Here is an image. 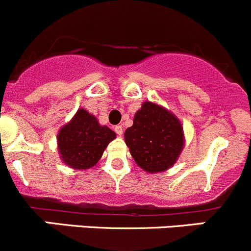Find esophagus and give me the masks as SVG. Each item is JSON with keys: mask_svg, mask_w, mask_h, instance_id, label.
Listing matches in <instances>:
<instances>
[{"mask_svg": "<svg viewBox=\"0 0 251 251\" xmlns=\"http://www.w3.org/2000/svg\"><path fill=\"white\" fill-rule=\"evenodd\" d=\"M115 131L117 133V135H122L123 134V126H115Z\"/></svg>", "mask_w": 251, "mask_h": 251, "instance_id": "1", "label": "esophagus"}]
</instances>
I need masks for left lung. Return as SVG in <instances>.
Wrapping results in <instances>:
<instances>
[{"mask_svg": "<svg viewBox=\"0 0 251 251\" xmlns=\"http://www.w3.org/2000/svg\"><path fill=\"white\" fill-rule=\"evenodd\" d=\"M125 140L136 165L149 173L172 167L184 148L180 121L150 101L136 111L133 126L125 131Z\"/></svg>", "mask_w": 251, "mask_h": 251, "instance_id": "left-lung-1", "label": "left lung"}]
</instances>
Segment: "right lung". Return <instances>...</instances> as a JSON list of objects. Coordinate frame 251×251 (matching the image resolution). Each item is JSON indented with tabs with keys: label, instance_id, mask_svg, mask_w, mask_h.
<instances>
[{
	"label": "right lung",
	"instance_id": "add662e5",
	"mask_svg": "<svg viewBox=\"0 0 251 251\" xmlns=\"http://www.w3.org/2000/svg\"><path fill=\"white\" fill-rule=\"evenodd\" d=\"M116 133L108 126H100L95 116L79 108L71 122L57 134V144L62 161L74 170L94 167L102 156Z\"/></svg>",
	"mask_w": 251,
	"mask_h": 251
}]
</instances>
